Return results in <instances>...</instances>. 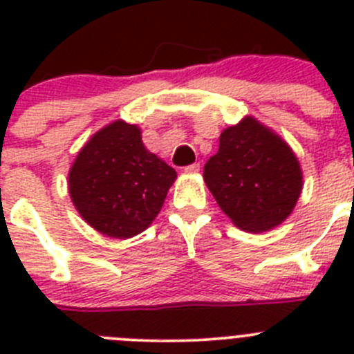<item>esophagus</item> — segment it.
Masks as SVG:
<instances>
[{"label":"esophagus","mask_w":354,"mask_h":354,"mask_svg":"<svg viewBox=\"0 0 354 354\" xmlns=\"http://www.w3.org/2000/svg\"><path fill=\"white\" fill-rule=\"evenodd\" d=\"M200 170V165L198 162H193V165H187L186 168H184V171H186V174H196V171Z\"/></svg>","instance_id":"obj_1"}]
</instances>
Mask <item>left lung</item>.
I'll list each match as a JSON object with an SVG mask.
<instances>
[{
  "label": "left lung",
  "mask_w": 354,
  "mask_h": 354,
  "mask_svg": "<svg viewBox=\"0 0 354 354\" xmlns=\"http://www.w3.org/2000/svg\"><path fill=\"white\" fill-rule=\"evenodd\" d=\"M204 179L221 211L248 232L282 223L301 193V170L292 150L253 118L221 133Z\"/></svg>",
  "instance_id": "8db88e82"
}]
</instances>
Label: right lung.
<instances>
[{
	"label": "right lung",
	"instance_id": "add662e5",
	"mask_svg": "<svg viewBox=\"0 0 354 354\" xmlns=\"http://www.w3.org/2000/svg\"><path fill=\"white\" fill-rule=\"evenodd\" d=\"M175 177L174 168L145 149L138 127L117 120L81 149L68 193L86 223L126 239L152 223Z\"/></svg>",
	"mask_w": 354,
	"mask_h": 354
}]
</instances>
